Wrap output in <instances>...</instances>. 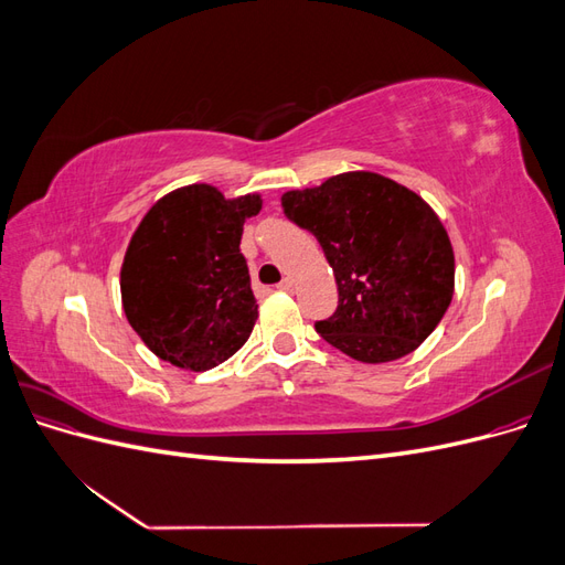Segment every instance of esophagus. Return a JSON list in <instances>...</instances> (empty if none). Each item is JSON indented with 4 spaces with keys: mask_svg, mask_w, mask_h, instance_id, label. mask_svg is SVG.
<instances>
[{
    "mask_svg": "<svg viewBox=\"0 0 565 565\" xmlns=\"http://www.w3.org/2000/svg\"><path fill=\"white\" fill-rule=\"evenodd\" d=\"M278 287L282 289V292H295V280L292 278H285Z\"/></svg>",
    "mask_w": 565,
    "mask_h": 565,
    "instance_id": "1",
    "label": "esophagus"
}]
</instances>
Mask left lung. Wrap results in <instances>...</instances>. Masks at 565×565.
I'll return each mask as SVG.
<instances>
[{
    "label": "left lung",
    "instance_id": "8db88e82",
    "mask_svg": "<svg viewBox=\"0 0 565 565\" xmlns=\"http://www.w3.org/2000/svg\"><path fill=\"white\" fill-rule=\"evenodd\" d=\"M285 214L311 231L332 266L339 306L320 337L361 363L419 349L455 295V252L434 207L377 172H344L282 193Z\"/></svg>",
    "mask_w": 565,
    "mask_h": 565
}]
</instances>
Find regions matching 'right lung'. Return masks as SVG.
Returning <instances> with one entry per match:
<instances>
[{"instance_id": "right-lung-1", "label": "right lung", "mask_w": 565, "mask_h": 565, "mask_svg": "<svg viewBox=\"0 0 565 565\" xmlns=\"http://www.w3.org/2000/svg\"><path fill=\"white\" fill-rule=\"evenodd\" d=\"M262 193L226 198L191 183L162 195L127 245L119 292L143 344L174 367L204 372L241 351L259 318L241 252Z\"/></svg>"}]
</instances>
